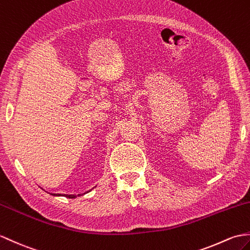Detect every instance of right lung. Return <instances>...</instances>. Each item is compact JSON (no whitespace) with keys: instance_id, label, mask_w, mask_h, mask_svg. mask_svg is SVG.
<instances>
[{"instance_id":"1","label":"right lung","mask_w":250,"mask_h":250,"mask_svg":"<svg viewBox=\"0 0 250 250\" xmlns=\"http://www.w3.org/2000/svg\"><path fill=\"white\" fill-rule=\"evenodd\" d=\"M96 188V187H95ZM92 189V188H91ZM91 189H89V190H87V191H85L84 194H79V195H66V194H51V195H53V196H63V197H67V198H71V199H73V198H77L78 196H82V195H85V194H87V193H89V191L91 190Z\"/></svg>"}]
</instances>
